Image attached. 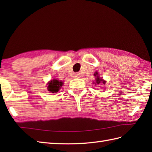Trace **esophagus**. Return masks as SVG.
Masks as SVG:
<instances>
[{"label":"esophagus","mask_w":152,"mask_h":152,"mask_svg":"<svg viewBox=\"0 0 152 152\" xmlns=\"http://www.w3.org/2000/svg\"><path fill=\"white\" fill-rule=\"evenodd\" d=\"M74 77H75V78H80V73H76L75 74H74Z\"/></svg>","instance_id":"esophagus-1"}]
</instances>
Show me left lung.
<instances>
[{"label": "left lung", "mask_w": 152, "mask_h": 152, "mask_svg": "<svg viewBox=\"0 0 152 152\" xmlns=\"http://www.w3.org/2000/svg\"><path fill=\"white\" fill-rule=\"evenodd\" d=\"M94 76H95V77H96V78H95L96 82H95V85H99V84H100V83H102V84L105 85L106 81H104V80L100 78V76H99V74L97 72H96L94 74Z\"/></svg>", "instance_id": "obj_1"}]
</instances>
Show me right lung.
Here are the masks:
<instances>
[{
  "label": "right lung",
  "mask_w": 152,
  "mask_h": 152,
  "mask_svg": "<svg viewBox=\"0 0 152 152\" xmlns=\"http://www.w3.org/2000/svg\"><path fill=\"white\" fill-rule=\"evenodd\" d=\"M48 85V90L50 93H57L61 88V87L63 85V82L61 80L53 79L51 80L47 83Z\"/></svg>",
  "instance_id": "right-lung-1"
}]
</instances>
